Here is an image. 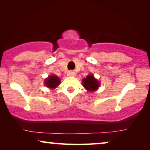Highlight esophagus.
I'll use <instances>...</instances> for the list:
<instances>
[{
  "instance_id": "1",
  "label": "esophagus",
  "mask_w": 150,
  "mask_h": 150,
  "mask_svg": "<svg viewBox=\"0 0 150 150\" xmlns=\"http://www.w3.org/2000/svg\"><path fill=\"white\" fill-rule=\"evenodd\" d=\"M67 75H68V76H75L76 74L74 71H69L68 73H67Z\"/></svg>"
}]
</instances>
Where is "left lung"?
<instances>
[{
	"mask_svg": "<svg viewBox=\"0 0 150 150\" xmlns=\"http://www.w3.org/2000/svg\"><path fill=\"white\" fill-rule=\"evenodd\" d=\"M83 87L89 92L96 91L100 87V82L94 78L93 74H89L85 79H83Z\"/></svg>",
	"mask_w": 150,
	"mask_h": 150,
	"instance_id": "8db88e82",
	"label": "left lung"
}]
</instances>
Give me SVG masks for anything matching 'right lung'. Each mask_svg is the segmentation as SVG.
<instances>
[{
	"label": "right lung",
	"instance_id": "1",
	"mask_svg": "<svg viewBox=\"0 0 150 150\" xmlns=\"http://www.w3.org/2000/svg\"><path fill=\"white\" fill-rule=\"evenodd\" d=\"M61 83V80L55 75H50L45 80V85L50 89H55Z\"/></svg>",
	"mask_w": 150,
	"mask_h": 150
}]
</instances>
